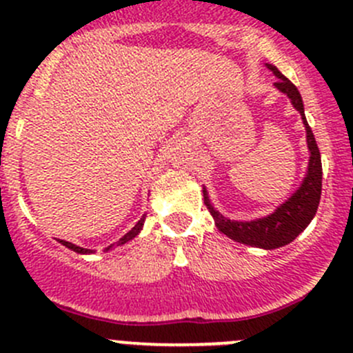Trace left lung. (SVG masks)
Instances as JSON below:
<instances>
[{"label":"left lung","instance_id":"1","mask_svg":"<svg viewBox=\"0 0 353 353\" xmlns=\"http://www.w3.org/2000/svg\"><path fill=\"white\" fill-rule=\"evenodd\" d=\"M268 68L274 72V75L278 77V81L274 82L276 88L281 93L288 94L293 107L302 115L303 125H305L307 131V145H309L310 152L307 177L303 179L302 186L296 190V193L288 201H285L274 214L263 219H256V221L238 222L222 217L217 210H214L205 190L203 200L207 208L210 210L212 217H214L219 231L224 232L225 236H229L234 241L243 243V245L272 250L292 243L310 224V221L316 215L321 200V190H323V163H321V153L319 148H317L312 129L307 124L305 114H303V101L299 90H296V85L288 77H285L274 65L268 63Z\"/></svg>","mask_w":353,"mask_h":353}]
</instances>
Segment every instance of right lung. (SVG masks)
Here are the masks:
<instances>
[{
	"mask_svg": "<svg viewBox=\"0 0 353 353\" xmlns=\"http://www.w3.org/2000/svg\"><path fill=\"white\" fill-rule=\"evenodd\" d=\"M143 222H145V217H143L141 221H138V224H136L134 228H132L131 231L128 232V234H124V236H122L121 239H119V241H117V246H119V245H124V243H128L129 239H132V238H134V236L138 234L139 231H141V228H143ZM60 243H61V245H65V246H67V248L74 250V252H77V253H91V250L81 248V246H77V245H72V243H68V241H63V239H60ZM112 246H114V245H112ZM112 246H108L107 250H110Z\"/></svg>",
	"mask_w": 353,
	"mask_h": 353,
	"instance_id": "right-lung-1",
	"label": "right lung"
}]
</instances>
